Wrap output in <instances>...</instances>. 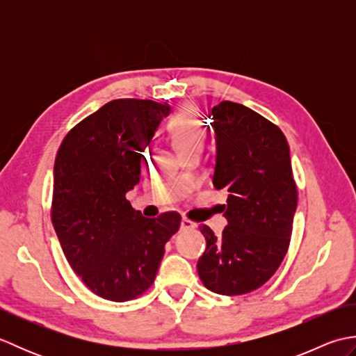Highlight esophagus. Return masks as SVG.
I'll return each instance as SVG.
<instances>
[{
	"label": "esophagus",
	"mask_w": 356,
	"mask_h": 356,
	"mask_svg": "<svg viewBox=\"0 0 356 356\" xmlns=\"http://www.w3.org/2000/svg\"><path fill=\"white\" fill-rule=\"evenodd\" d=\"M195 226H197V225L191 222L190 218H186V217H184L182 222H180V229H194Z\"/></svg>",
	"instance_id": "1"
}]
</instances>
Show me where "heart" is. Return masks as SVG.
Returning <instances> with one entry per match:
<instances>
[{
    "mask_svg": "<svg viewBox=\"0 0 356 356\" xmlns=\"http://www.w3.org/2000/svg\"><path fill=\"white\" fill-rule=\"evenodd\" d=\"M168 131L176 143L179 153L200 149L205 140V130L191 108H185L174 116L168 124Z\"/></svg>",
    "mask_w": 356,
    "mask_h": 356,
    "instance_id": "1",
    "label": "heart"
}]
</instances>
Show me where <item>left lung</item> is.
<instances>
[{
  "instance_id": "1",
  "label": "left lung",
  "mask_w": 356,
  "mask_h": 356,
  "mask_svg": "<svg viewBox=\"0 0 356 356\" xmlns=\"http://www.w3.org/2000/svg\"><path fill=\"white\" fill-rule=\"evenodd\" d=\"M209 119L217 145L213 185L228 193V225L220 237L200 225L207 249L197 270L207 289L241 295L259 289L282 264L298 193L289 145L275 124L231 101L216 105Z\"/></svg>"
}]
</instances>
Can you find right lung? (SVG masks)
<instances>
[{
  "mask_svg": "<svg viewBox=\"0 0 356 356\" xmlns=\"http://www.w3.org/2000/svg\"><path fill=\"white\" fill-rule=\"evenodd\" d=\"M170 105L115 99L73 127L53 168L51 222L67 261L93 293L138 298L154 283L180 214L147 218L125 194L140 180V159Z\"/></svg>",
  "mask_w": 356,
  "mask_h": 356,
  "instance_id": "right-lung-1",
  "label": "right lung"
}]
</instances>
